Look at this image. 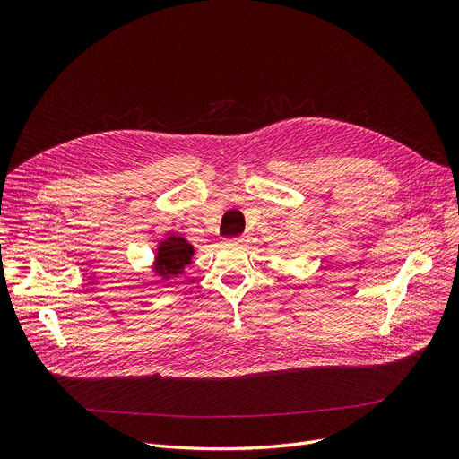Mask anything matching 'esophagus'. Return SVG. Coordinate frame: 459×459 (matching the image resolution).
<instances>
[{
	"label": "esophagus",
	"instance_id": "esophagus-1",
	"mask_svg": "<svg viewBox=\"0 0 459 459\" xmlns=\"http://www.w3.org/2000/svg\"><path fill=\"white\" fill-rule=\"evenodd\" d=\"M232 244H246L247 242V236H236V238H232L230 239Z\"/></svg>",
	"mask_w": 459,
	"mask_h": 459
}]
</instances>
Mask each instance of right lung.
Segmentation results:
<instances>
[{
    "label": "right lung",
    "mask_w": 459,
    "mask_h": 459,
    "mask_svg": "<svg viewBox=\"0 0 459 459\" xmlns=\"http://www.w3.org/2000/svg\"><path fill=\"white\" fill-rule=\"evenodd\" d=\"M193 247L186 244L184 238H169L161 244L156 258V270L163 275L180 273L182 266L191 262Z\"/></svg>",
    "instance_id": "1"
}]
</instances>
